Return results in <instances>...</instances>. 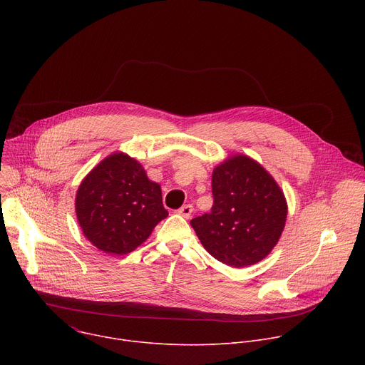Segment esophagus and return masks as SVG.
I'll return each instance as SVG.
<instances>
[{"label":"esophagus","instance_id":"1","mask_svg":"<svg viewBox=\"0 0 365 365\" xmlns=\"http://www.w3.org/2000/svg\"><path fill=\"white\" fill-rule=\"evenodd\" d=\"M192 212H193V206L192 205H183L180 210L178 211V214L179 215H182L183 218H186V220H189L190 218V215H192Z\"/></svg>","mask_w":365,"mask_h":365}]
</instances>
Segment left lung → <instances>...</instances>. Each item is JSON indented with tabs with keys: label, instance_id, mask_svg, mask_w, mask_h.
I'll list each match as a JSON object with an SVG mask.
<instances>
[{
	"label": "left lung",
	"instance_id": "8db88e82",
	"mask_svg": "<svg viewBox=\"0 0 365 365\" xmlns=\"http://www.w3.org/2000/svg\"><path fill=\"white\" fill-rule=\"evenodd\" d=\"M214 205L190 221L205 250L231 267L266 258L279 242L287 218L283 190L248 155L235 154L212 172Z\"/></svg>",
	"mask_w": 365,
	"mask_h": 365
}]
</instances>
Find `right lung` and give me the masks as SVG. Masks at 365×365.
<instances>
[{"label": "right lung", "instance_id": "right-lung-1", "mask_svg": "<svg viewBox=\"0 0 365 365\" xmlns=\"http://www.w3.org/2000/svg\"><path fill=\"white\" fill-rule=\"evenodd\" d=\"M75 210L83 235L107 254H128L169 214L160 185L125 153H114L79 185Z\"/></svg>", "mask_w": 365, "mask_h": 365}]
</instances>
